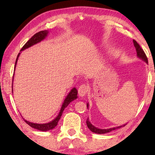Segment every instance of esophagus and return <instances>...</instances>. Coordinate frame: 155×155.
I'll return each instance as SVG.
<instances>
[{"label": "esophagus", "mask_w": 155, "mask_h": 155, "mask_svg": "<svg viewBox=\"0 0 155 155\" xmlns=\"http://www.w3.org/2000/svg\"><path fill=\"white\" fill-rule=\"evenodd\" d=\"M78 94H79V96L81 97L85 96L86 95H87V94L88 93L87 85H85V84H83V85H81L79 87V88H78Z\"/></svg>", "instance_id": "1"}]
</instances>
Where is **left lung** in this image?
Instances as JSON below:
<instances>
[{
    "instance_id": "1",
    "label": "left lung",
    "mask_w": 155,
    "mask_h": 155,
    "mask_svg": "<svg viewBox=\"0 0 155 155\" xmlns=\"http://www.w3.org/2000/svg\"><path fill=\"white\" fill-rule=\"evenodd\" d=\"M133 44H134V46H135V48L136 49V52H137V55L139 57V58L141 59L142 60H143L144 61H146V64H148V58H147V57L146 55L145 52H144L143 50L141 48V46H140V44H139L137 41H136L135 40H133ZM88 106H89V104H87V107L88 109ZM86 124H87V127L89 128V129H90L91 132L93 133H97V134H104V133H109V132H111V131L117 129V128H120L122 127H124V126L127 124H123L122 126H119V127H114V128H107V129H101V128H98L94 127L92 124H91V122L89 121V118H87V121H86Z\"/></svg>"
}]
</instances>
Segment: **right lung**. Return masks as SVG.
Returning a JSON list of instances; mask_svg holds the SVG:
<instances>
[{"instance_id":"1","label":"right lung","mask_w":155,"mask_h":155,"mask_svg":"<svg viewBox=\"0 0 155 155\" xmlns=\"http://www.w3.org/2000/svg\"><path fill=\"white\" fill-rule=\"evenodd\" d=\"M48 34V31H46V30L41 31H40V32L35 33V35H34L32 38H31L30 40L25 44L24 46H23V47L22 48V49H21L20 51H24L25 49L29 48V47L32 46L33 45H34V44H36L40 42V41H42L44 39H45V38L47 36ZM20 52L18 54L16 61H15V65H16V64H17L18 59L20 56ZM12 91H13V89H12ZM77 93H78L77 90L75 87L73 88L72 90L70 91V93L68 94V95L66 96V98H65V99L64 100V103H63V104H62V107L61 108V110H60L59 114H58V115H57L56 118L54 119L51 122L46 123V124H36V123L28 122V121H27V120H26L25 119H23V120H24L25 122L27 123V124L29 125L31 127L35 128V129L40 130L41 131H47V130L53 129V128L57 125V123H58L59 120H60V118H61L62 114H63V111H64V110L65 109V107H67L68 104L71 103L72 101H73L74 100L77 98Z\"/></svg>"}]
</instances>
